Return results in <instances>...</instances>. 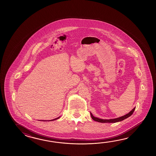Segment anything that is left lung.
I'll use <instances>...</instances> for the list:
<instances>
[{
    "instance_id": "1",
    "label": "left lung",
    "mask_w": 156,
    "mask_h": 156,
    "mask_svg": "<svg viewBox=\"0 0 156 156\" xmlns=\"http://www.w3.org/2000/svg\"><path fill=\"white\" fill-rule=\"evenodd\" d=\"M135 109H136V108H134L132 110H131L130 112L129 113L127 114L126 115H124V116H121V117L115 118V119H99V118H98L96 117L93 116V114L91 113H90V114H91V116L92 119L98 122H100V123H116V122L122 121L123 120L126 119L127 118L131 116L132 115L133 112H134Z\"/></svg>"
}]
</instances>
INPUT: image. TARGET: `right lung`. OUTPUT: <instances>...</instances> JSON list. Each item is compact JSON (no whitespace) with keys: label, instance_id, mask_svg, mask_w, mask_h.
Wrapping results in <instances>:
<instances>
[{"label":"right lung","instance_id":"add662e5","mask_svg":"<svg viewBox=\"0 0 156 156\" xmlns=\"http://www.w3.org/2000/svg\"><path fill=\"white\" fill-rule=\"evenodd\" d=\"M59 118H60V117H58V118H56V119H55L51 120H50V121H52V120H55L57 119H58ZM44 121H45V120H44Z\"/></svg>","mask_w":156,"mask_h":156}]
</instances>
